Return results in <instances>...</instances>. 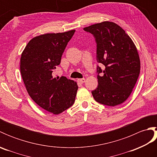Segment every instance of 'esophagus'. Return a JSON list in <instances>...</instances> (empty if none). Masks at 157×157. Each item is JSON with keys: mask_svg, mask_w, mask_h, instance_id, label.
Masks as SVG:
<instances>
[{"mask_svg": "<svg viewBox=\"0 0 157 157\" xmlns=\"http://www.w3.org/2000/svg\"><path fill=\"white\" fill-rule=\"evenodd\" d=\"M78 82L79 83V84H83V83L85 82V79H84V78L78 79Z\"/></svg>", "mask_w": 157, "mask_h": 157, "instance_id": "34e87169", "label": "esophagus"}]
</instances>
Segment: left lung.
<instances>
[{
    "mask_svg": "<svg viewBox=\"0 0 157 157\" xmlns=\"http://www.w3.org/2000/svg\"><path fill=\"white\" fill-rule=\"evenodd\" d=\"M96 42V60L105 69L97 67L98 85L92 94L101 104L115 106L131 94L140 71V60L134 43L119 25L103 21L84 28ZM101 72L102 75L99 76Z\"/></svg>",
    "mask_w": 157,
    "mask_h": 157,
    "instance_id": "left-lung-1",
    "label": "left lung"
}]
</instances>
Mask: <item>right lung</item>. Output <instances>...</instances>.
Here are the masks:
<instances>
[{"label": "right lung", "instance_id": "add662e5", "mask_svg": "<svg viewBox=\"0 0 157 157\" xmlns=\"http://www.w3.org/2000/svg\"><path fill=\"white\" fill-rule=\"evenodd\" d=\"M75 31L36 36L26 45L20 59V71L29 96L40 107L55 115L73 105L78 89L73 80L53 76Z\"/></svg>", "mask_w": 157, "mask_h": 157}]
</instances>
